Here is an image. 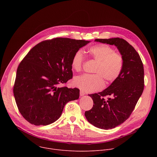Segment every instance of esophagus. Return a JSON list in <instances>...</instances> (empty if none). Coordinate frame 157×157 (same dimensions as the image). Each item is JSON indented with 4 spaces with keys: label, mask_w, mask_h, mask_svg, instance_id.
<instances>
[{
    "label": "esophagus",
    "mask_w": 157,
    "mask_h": 157,
    "mask_svg": "<svg viewBox=\"0 0 157 157\" xmlns=\"http://www.w3.org/2000/svg\"><path fill=\"white\" fill-rule=\"evenodd\" d=\"M79 94H80L81 96H83L85 95V93L84 91H80V93Z\"/></svg>",
    "instance_id": "obj_1"
}]
</instances>
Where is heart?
Returning a JSON list of instances; mask_svg holds the SVG:
<instances>
[{"label":"heart","instance_id":"1","mask_svg":"<svg viewBox=\"0 0 157 157\" xmlns=\"http://www.w3.org/2000/svg\"><path fill=\"white\" fill-rule=\"evenodd\" d=\"M91 58L97 61L94 70L96 74H83L75 78L74 85L87 93H92L102 89L104 86V79L107 82L116 81L121 75L123 69L122 56L116 53L111 47L104 44L93 46L87 50ZM84 61V56L81 50L76 51L71 59L72 68L79 71Z\"/></svg>","mask_w":157,"mask_h":157}]
</instances>
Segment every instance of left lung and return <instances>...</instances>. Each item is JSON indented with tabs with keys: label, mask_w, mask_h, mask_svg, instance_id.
Instances as JSON below:
<instances>
[{
	"label": "left lung",
	"mask_w": 157,
	"mask_h": 157,
	"mask_svg": "<svg viewBox=\"0 0 157 157\" xmlns=\"http://www.w3.org/2000/svg\"><path fill=\"white\" fill-rule=\"evenodd\" d=\"M95 41L115 45L124 59L119 77L102 92L89 94L93 108L85 112L89 123L101 129H111L130 116L144 88V70L141 58L134 48L120 38L96 39ZM110 96L107 100L103 98Z\"/></svg>",
	"instance_id": "1"
}]
</instances>
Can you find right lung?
Listing matches in <instances>:
<instances>
[{
    "label": "right lung",
    "instance_id": "1",
    "mask_svg": "<svg viewBox=\"0 0 157 157\" xmlns=\"http://www.w3.org/2000/svg\"><path fill=\"white\" fill-rule=\"evenodd\" d=\"M90 41L56 38L43 41L19 64L13 86L18 110L29 122L47 125L61 116L64 105L78 99V88L59 87L73 78L75 53Z\"/></svg>",
    "mask_w": 157,
    "mask_h": 157
}]
</instances>
